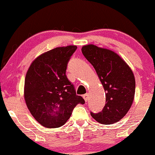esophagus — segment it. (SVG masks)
<instances>
[{"instance_id": "34e87169", "label": "esophagus", "mask_w": 155, "mask_h": 155, "mask_svg": "<svg viewBox=\"0 0 155 155\" xmlns=\"http://www.w3.org/2000/svg\"><path fill=\"white\" fill-rule=\"evenodd\" d=\"M83 98H84V100H85V102H87V100H88V94H84L83 95Z\"/></svg>"}]
</instances>
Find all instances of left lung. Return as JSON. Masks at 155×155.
<instances>
[{"instance_id": "8db88e82", "label": "left lung", "mask_w": 155, "mask_h": 155, "mask_svg": "<svg viewBox=\"0 0 155 155\" xmlns=\"http://www.w3.org/2000/svg\"><path fill=\"white\" fill-rule=\"evenodd\" d=\"M82 52L95 69L106 92L105 107L91 115L101 124L118 122L134 101L136 82L132 70L118 54L107 48L90 44L84 46Z\"/></svg>"}]
</instances>
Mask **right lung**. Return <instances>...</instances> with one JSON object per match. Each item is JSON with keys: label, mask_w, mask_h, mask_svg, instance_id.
Wrapping results in <instances>:
<instances>
[{"label": "right lung", "mask_w": 155, "mask_h": 155, "mask_svg": "<svg viewBox=\"0 0 155 155\" xmlns=\"http://www.w3.org/2000/svg\"><path fill=\"white\" fill-rule=\"evenodd\" d=\"M76 46L58 47L37 57L27 72L25 100L36 121L47 128L63 126L77 104H85L66 76Z\"/></svg>", "instance_id": "1"}]
</instances>
